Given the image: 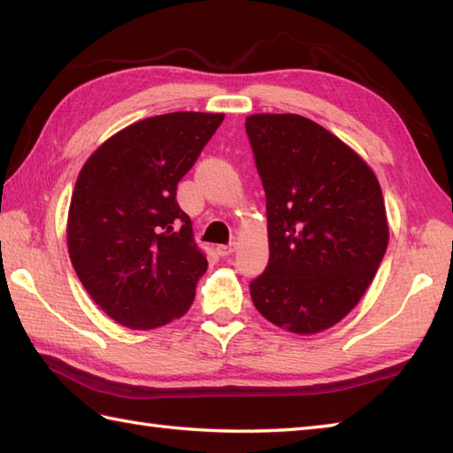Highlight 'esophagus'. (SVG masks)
Listing matches in <instances>:
<instances>
[{"label":"esophagus","instance_id":"esophagus-1","mask_svg":"<svg viewBox=\"0 0 453 453\" xmlns=\"http://www.w3.org/2000/svg\"><path fill=\"white\" fill-rule=\"evenodd\" d=\"M216 251L219 257H229L235 251V243H227V245H218Z\"/></svg>","mask_w":453,"mask_h":453}]
</instances>
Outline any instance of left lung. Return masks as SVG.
Returning a JSON list of instances; mask_svg holds the SVG:
<instances>
[{
    "label": "left lung",
    "instance_id": "8db88e82",
    "mask_svg": "<svg viewBox=\"0 0 453 453\" xmlns=\"http://www.w3.org/2000/svg\"><path fill=\"white\" fill-rule=\"evenodd\" d=\"M266 195L268 265L249 284L265 319L297 334L350 313L386 255L380 182L365 161L300 114L245 120Z\"/></svg>",
    "mask_w": 453,
    "mask_h": 453
}]
</instances>
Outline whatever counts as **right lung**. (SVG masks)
<instances>
[{"label": "right lung", "instance_id": "1", "mask_svg": "<svg viewBox=\"0 0 453 453\" xmlns=\"http://www.w3.org/2000/svg\"><path fill=\"white\" fill-rule=\"evenodd\" d=\"M224 114L169 112L134 122L85 161L67 214V251L111 319L148 331L188 311L208 261L177 202L179 180Z\"/></svg>", "mask_w": 453, "mask_h": 453}]
</instances>
